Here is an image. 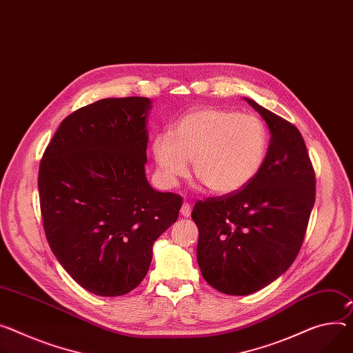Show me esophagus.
Masks as SVG:
<instances>
[{"mask_svg": "<svg viewBox=\"0 0 353 353\" xmlns=\"http://www.w3.org/2000/svg\"><path fill=\"white\" fill-rule=\"evenodd\" d=\"M191 210H192L191 203H188V202L182 203V208H181V214L182 216H185V218H189V216H191Z\"/></svg>", "mask_w": 353, "mask_h": 353, "instance_id": "esophagus-1", "label": "esophagus"}]
</instances>
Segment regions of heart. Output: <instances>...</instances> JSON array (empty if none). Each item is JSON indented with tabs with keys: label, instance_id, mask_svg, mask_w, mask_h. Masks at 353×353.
<instances>
[{
	"label": "heart",
	"instance_id": "heart-1",
	"mask_svg": "<svg viewBox=\"0 0 353 353\" xmlns=\"http://www.w3.org/2000/svg\"><path fill=\"white\" fill-rule=\"evenodd\" d=\"M267 150L268 131L257 116L219 107L185 114L172 132H159L151 143L162 185L175 186L188 175L192 159L194 175L218 195L246 186L261 170Z\"/></svg>",
	"mask_w": 353,
	"mask_h": 353
}]
</instances>
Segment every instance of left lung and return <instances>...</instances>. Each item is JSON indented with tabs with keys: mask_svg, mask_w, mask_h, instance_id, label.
I'll return each instance as SVG.
<instances>
[{
	"mask_svg": "<svg viewBox=\"0 0 353 353\" xmlns=\"http://www.w3.org/2000/svg\"><path fill=\"white\" fill-rule=\"evenodd\" d=\"M270 128L259 174L232 194L198 201L196 259L208 284L248 295L279 279L300 252L315 202V172L298 128L252 99Z\"/></svg>",
	"mask_w": 353,
	"mask_h": 353,
	"instance_id": "8db88e82",
	"label": "left lung"
}]
</instances>
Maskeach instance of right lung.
Segmentation results:
<instances>
[{"label": "right lung", "mask_w": 353, "mask_h": 353, "mask_svg": "<svg viewBox=\"0 0 353 353\" xmlns=\"http://www.w3.org/2000/svg\"><path fill=\"white\" fill-rule=\"evenodd\" d=\"M148 97L101 99L69 114L39 165L49 246L85 290L124 295L148 273L154 241L176 222L182 198L145 178Z\"/></svg>", "instance_id": "add662e5"}]
</instances>
